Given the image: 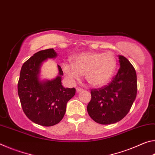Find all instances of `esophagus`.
Listing matches in <instances>:
<instances>
[{"instance_id":"obj_1","label":"esophagus","mask_w":155,"mask_h":155,"mask_svg":"<svg viewBox=\"0 0 155 155\" xmlns=\"http://www.w3.org/2000/svg\"><path fill=\"white\" fill-rule=\"evenodd\" d=\"M83 90V89H81L80 87H77V89H76V91H77V93H79V92H81V91H82Z\"/></svg>"}]
</instances>
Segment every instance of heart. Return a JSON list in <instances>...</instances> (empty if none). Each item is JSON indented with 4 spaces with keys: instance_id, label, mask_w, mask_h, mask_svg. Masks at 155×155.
<instances>
[{
    "instance_id": "heart-1",
    "label": "heart",
    "mask_w": 155,
    "mask_h": 155,
    "mask_svg": "<svg viewBox=\"0 0 155 155\" xmlns=\"http://www.w3.org/2000/svg\"><path fill=\"white\" fill-rule=\"evenodd\" d=\"M72 63L64 62L63 72L71 82L83 74L93 87H101L109 82L114 74L117 61L111 52H87L72 57Z\"/></svg>"
}]
</instances>
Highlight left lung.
<instances>
[{
	"instance_id": "8db88e82",
	"label": "left lung",
	"mask_w": 155,
	"mask_h": 155,
	"mask_svg": "<svg viewBox=\"0 0 155 155\" xmlns=\"http://www.w3.org/2000/svg\"><path fill=\"white\" fill-rule=\"evenodd\" d=\"M120 68L109 85L91 90L87 110L91 118L101 124L117 122L127 115L137 96V74L134 67L119 55Z\"/></svg>"
}]
</instances>
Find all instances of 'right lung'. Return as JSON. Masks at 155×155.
I'll list each match as a JSON object with an SVG mask.
<instances>
[{
	"instance_id": "right-lung-1",
	"label": "right lung",
	"mask_w": 155,
	"mask_h": 155,
	"mask_svg": "<svg viewBox=\"0 0 155 155\" xmlns=\"http://www.w3.org/2000/svg\"><path fill=\"white\" fill-rule=\"evenodd\" d=\"M53 48L36 52L24 63L20 70L18 93L23 111L35 124L51 127L61 121L67 103L74 96L75 88L62 85L61 68L57 65L58 75L53 79L41 80V68L48 59L56 58Z\"/></svg>"
}]
</instances>
